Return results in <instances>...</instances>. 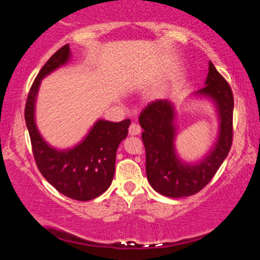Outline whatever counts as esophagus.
<instances>
[{"label":"esophagus","instance_id":"34e87169","mask_svg":"<svg viewBox=\"0 0 260 260\" xmlns=\"http://www.w3.org/2000/svg\"><path fill=\"white\" fill-rule=\"evenodd\" d=\"M141 131H142L141 126L136 123H133L129 127V134L131 135V136H136V135H140Z\"/></svg>","mask_w":260,"mask_h":260}]
</instances>
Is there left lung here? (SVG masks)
Listing matches in <instances>:
<instances>
[{
    "mask_svg": "<svg viewBox=\"0 0 260 260\" xmlns=\"http://www.w3.org/2000/svg\"><path fill=\"white\" fill-rule=\"evenodd\" d=\"M205 85L204 88L194 92V97L208 98L215 105L219 134L213 148L198 162H183L177 155L176 112L172 102L157 99L140 115L148 181L165 197L183 198L197 194L212 180L230 152L233 138V93L229 83L211 61Z\"/></svg>",
    "mask_w": 260,
    "mask_h": 260,
    "instance_id": "1",
    "label": "left lung"
}]
</instances>
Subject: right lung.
<instances>
[{"label": "right lung", "instance_id": "obj_1", "mask_svg": "<svg viewBox=\"0 0 260 260\" xmlns=\"http://www.w3.org/2000/svg\"><path fill=\"white\" fill-rule=\"evenodd\" d=\"M71 59L70 45L56 51L35 78L28 93L24 119L31 149L42 176L60 193L73 200L88 201L110 187L115 175L116 152L127 136L130 119L113 123L98 119L76 147L59 150L49 145L35 123V102L41 80Z\"/></svg>", "mask_w": 260, "mask_h": 260}]
</instances>
